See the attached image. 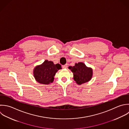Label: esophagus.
<instances>
[{"mask_svg":"<svg viewBox=\"0 0 129 129\" xmlns=\"http://www.w3.org/2000/svg\"><path fill=\"white\" fill-rule=\"evenodd\" d=\"M62 67L63 68H67V64H66L65 65H63L62 66Z\"/></svg>","mask_w":129,"mask_h":129,"instance_id":"34e87169","label":"esophagus"}]
</instances>
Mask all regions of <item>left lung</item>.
<instances>
[{"label": "left lung", "mask_w": 129, "mask_h": 129, "mask_svg": "<svg viewBox=\"0 0 129 129\" xmlns=\"http://www.w3.org/2000/svg\"><path fill=\"white\" fill-rule=\"evenodd\" d=\"M68 68L73 73L74 80L78 84H81L87 82L92 77V69L86 67L82 62L76 63L75 66H69Z\"/></svg>", "instance_id": "8db88e82"}]
</instances>
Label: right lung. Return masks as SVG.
<instances>
[{"instance_id":"1","label":"right lung","mask_w":129,"mask_h":129,"mask_svg":"<svg viewBox=\"0 0 129 129\" xmlns=\"http://www.w3.org/2000/svg\"><path fill=\"white\" fill-rule=\"evenodd\" d=\"M60 69H61L60 64H54L52 61L45 60L42 65L35 68L34 75L39 83L48 84L54 81V76Z\"/></svg>"}]
</instances>
